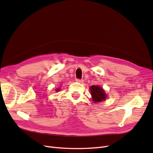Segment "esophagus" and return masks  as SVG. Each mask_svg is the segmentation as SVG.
<instances>
[{"label":"esophagus","mask_w":153,"mask_h":153,"mask_svg":"<svg viewBox=\"0 0 153 153\" xmlns=\"http://www.w3.org/2000/svg\"><path fill=\"white\" fill-rule=\"evenodd\" d=\"M76 82L81 83V84H82V83L84 82V80H82V79H78V78H76Z\"/></svg>","instance_id":"34e87169"}]
</instances>
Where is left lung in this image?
Returning a JSON list of instances; mask_svg holds the SVG:
<instances>
[{"mask_svg": "<svg viewBox=\"0 0 153 153\" xmlns=\"http://www.w3.org/2000/svg\"><path fill=\"white\" fill-rule=\"evenodd\" d=\"M90 90L92 97V100L94 102H100V101H104L106 99V94L101 87L99 86L92 85L91 86Z\"/></svg>", "mask_w": 153, "mask_h": 153, "instance_id": "obj_1", "label": "left lung"}]
</instances>
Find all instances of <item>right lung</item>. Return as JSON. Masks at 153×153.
<instances>
[{
	"instance_id": "add662e5",
	"label": "right lung",
	"mask_w": 153,
	"mask_h": 153,
	"mask_svg": "<svg viewBox=\"0 0 153 153\" xmlns=\"http://www.w3.org/2000/svg\"><path fill=\"white\" fill-rule=\"evenodd\" d=\"M59 89H57L56 91H59Z\"/></svg>"
}]
</instances>
